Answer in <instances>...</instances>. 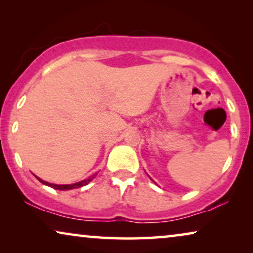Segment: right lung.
I'll use <instances>...</instances> for the list:
<instances>
[{
	"instance_id": "add662e5",
	"label": "right lung",
	"mask_w": 253,
	"mask_h": 253,
	"mask_svg": "<svg viewBox=\"0 0 253 253\" xmlns=\"http://www.w3.org/2000/svg\"><path fill=\"white\" fill-rule=\"evenodd\" d=\"M38 178V177H37ZM39 179V182L42 183L44 185H48L50 186V188H54V189H57V190H71V189H76V188H81V186H84L86 184H88L89 182H91L92 178H88V179H84V181L82 182H77V183H74V184H65V185H57V184H51V183H48V182H44L42 179L38 178Z\"/></svg>"
}]
</instances>
